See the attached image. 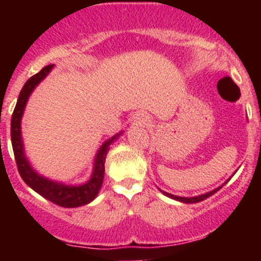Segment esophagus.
<instances>
[{
	"instance_id": "1",
	"label": "esophagus",
	"mask_w": 261,
	"mask_h": 261,
	"mask_svg": "<svg viewBox=\"0 0 261 261\" xmlns=\"http://www.w3.org/2000/svg\"><path fill=\"white\" fill-rule=\"evenodd\" d=\"M134 118H135L136 122L140 123V125H146L147 121H149V117L144 114H136L135 116H134Z\"/></svg>"
}]
</instances>
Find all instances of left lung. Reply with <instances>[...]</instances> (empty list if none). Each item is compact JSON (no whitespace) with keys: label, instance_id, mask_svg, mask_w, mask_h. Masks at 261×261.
I'll return each mask as SVG.
<instances>
[{"label":"left lung","instance_id":"1","mask_svg":"<svg viewBox=\"0 0 261 261\" xmlns=\"http://www.w3.org/2000/svg\"><path fill=\"white\" fill-rule=\"evenodd\" d=\"M220 188H221V187H220ZM220 188L215 189V191H212V192H208V193H206V194H202V196H198V197H191V198H186V197H178V196H173V194H170V193H167V192H163V193H164L165 196L170 197V198H173V199H177V201H180V202H184V203H196V202H201V201H203V199L208 198L210 196H212L213 193H216V192H217L218 189H220Z\"/></svg>","mask_w":261,"mask_h":261}]
</instances>
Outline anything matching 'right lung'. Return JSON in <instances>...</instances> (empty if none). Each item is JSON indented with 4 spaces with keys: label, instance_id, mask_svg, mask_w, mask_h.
<instances>
[{
    "label": "right lung",
    "instance_id": "obj_1",
    "mask_svg": "<svg viewBox=\"0 0 261 261\" xmlns=\"http://www.w3.org/2000/svg\"><path fill=\"white\" fill-rule=\"evenodd\" d=\"M53 67H54L53 64L46 65V67H44L40 72L36 73V74L33 75L31 78H29V80L26 81V83L23 84L22 89H21L20 94H18L17 103L16 106H15L14 114H12L11 117V143L12 149H14L15 160H16L17 170L23 181H25L30 188H33L35 192H38L40 196H43L44 198L48 199V201L53 202V203L58 204V206L60 207L72 208V207H80L83 206V204L89 203L92 199H94V197H96L97 193L99 192L102 181H103L105 162H106V155L110 150L109 146L114 143L115 139L118 136V134L115 135L114 138L110 139V140H107L106 143L101 146V149L98 150V154H97L96 156V163H94L93 174H92V178L89 179V181H87L83 186L69 187L64 186V184L54 183V181L46 179V178L40 177V175L36 174V173L31 169L28 160H26L25 155H23V147L22 141H21L20 130L21 117H22L25 105L26 102H28L30 93L34 91V88L40 83L41 80L45 78V75L48 74Z\"/></svg>",
    "mask_w": 261,
    "mask_h": 261
}]
</instances>
